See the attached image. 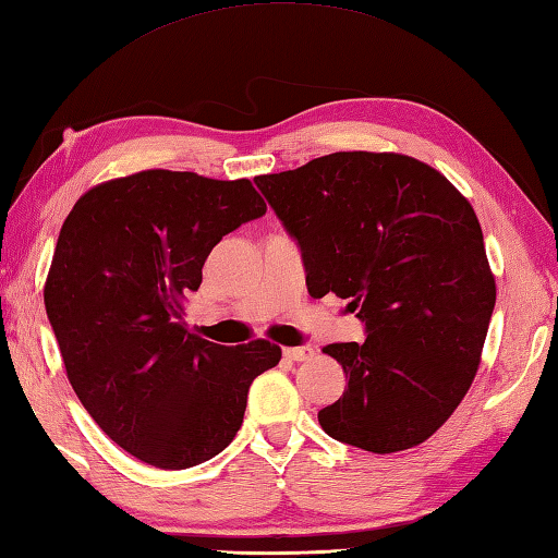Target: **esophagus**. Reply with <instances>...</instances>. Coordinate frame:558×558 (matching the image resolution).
Returning <instances> with one entry per match:
<instances>
[{
  "mask_svg": "<svg viewBox=\"0 0 558 558\" xmlns=\"http://www.w3.org/2000/svg\"><path fill=\"white\" fill-rule=\"evenodd\" d=\"M313 349L311 345H293V349H283V357H289V361H307V357H313Z\"/></svg>",
  "mask_w": 558,
  "mask_h": 558,
  "instance_id": "esophagus-1",
  "label": "esophagus"
}]
</instances>
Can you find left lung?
<instances>
[{
  "label": "left lung",
  "instance_id": "obj_1",
  "mask_svg": "<svg viewBox=\"0 0 558 558\" xmlns=\"http://www.w3.org/2000/svg\"><path fill=\"white\" fill-rule=\"evenodd\" d=\"M255 183L301 247L307 293L349 299L365 325L363 343L322 349L349 379L322 429L373 453L423 444L473 384L497 303L473 207L393 153H333Z\"/></svg>",
  "mask_w": 558,
  "mask_h": 558
}]
</instances>
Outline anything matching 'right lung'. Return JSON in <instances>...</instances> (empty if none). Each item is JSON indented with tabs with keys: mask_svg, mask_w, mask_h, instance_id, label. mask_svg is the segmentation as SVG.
Listing matches in <instances>:
<instances>
[{
	"mask_svg": "<svg viewBox=\"0 0 558 558\" xmlns=\"http://www.w3.org/2000/svg\"><path fill=\"white\" fill-rule=\"evenodd\" d=\"M265 213L247 179L150 169L95 185L59 231L45 307L69 381L143 463L183 470L225 451L253 379L279 363V345H219L181 313L221 236Z\"/></svg>",
	"mask_w": 558,
	"mask_h": 558,
	"instance_id": "obj_1",
	"label": "right lung"
}]
</instances>
